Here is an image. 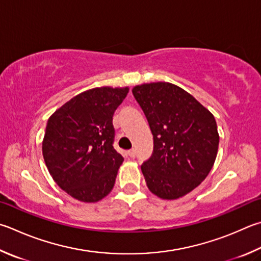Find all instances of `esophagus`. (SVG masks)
Masks as SVG:
<instances>
[{
  "label": "esophagus",
  "instance_id": "1",
  "mask_svg": "<svg viewBox=\"0 0 261 261\" xmlns=\"http://www.w3.org/2000/svg\"><path fill=\"white\" fill-rule=\"evenodd\" d=\"M127 154H129L130 158H135V156H136V150L135 149H130L129 151H127Z\"/></svg>",
  "mask_w": 261,
  "mask_h": 261
}]
</instances>
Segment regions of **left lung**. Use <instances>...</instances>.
Instances as JSON below:
<instances>
[{"label":"left lung","instance_id":"8db88e82","mask_svg":"<svg viewBox=\"0 0 261 261\" xmlns=\"http://www.w3.org/2000/svg\"><path fill=\"white\" fill-rule=\"evenodd\" d=\"M154 139L150 158L141 165L149 191L176 200L196 188L211 171L219 135L211 113L192 94L168 82L132 89Z\"/></svg>","mask_w":261,"mask_h":261}]
</instances>
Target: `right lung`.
<instances>
[{
    "label": "right lung",
    "mask_w": 261,
    "mask_h": 261,
    "mask_svg": "<svg viewBox=\"0 0 261 261\" xmlns=\"http://www.w3.org/2000/svg\"><path fill=\"white\" fill-rule=\"evenodd\" d=\"M129 88H94L77 94L50 116L42 153L57 185L79 201L92 203L114 187L124 159L113 147V115Z\"/></svg>",
    "instance_id": "right-lung-1"
}]
</instances>
